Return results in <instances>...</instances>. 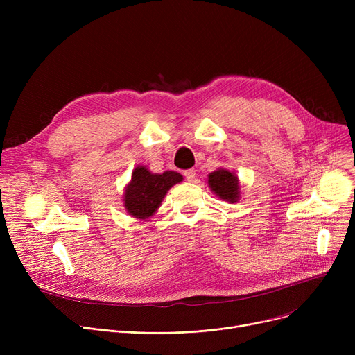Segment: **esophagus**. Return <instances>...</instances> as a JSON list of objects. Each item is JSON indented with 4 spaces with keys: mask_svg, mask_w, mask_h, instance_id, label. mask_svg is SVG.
Returning a JSON list of instances; mask_svg holds the SVG:
<instances>
[{
    "mask_svg": "<svg viewBox=\"0 0 355 355\" xmlns=\"http://www.w3.org/2000/svg\"><path fill=\"white\" fill-rule=\"evenodd\" d=\"M184 177H185V180H187V181L193 182V181L196 180V170H187V171H184Z\"/></svg>",
    "mask_w": 355,
    "mask_h": 355,
    "instance_id": "1",
    "label": "esophagus"
}]
</instances>
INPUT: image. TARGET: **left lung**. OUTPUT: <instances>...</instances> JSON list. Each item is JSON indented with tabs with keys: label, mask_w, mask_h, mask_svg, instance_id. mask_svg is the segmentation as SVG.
Masks as SVG:
<instances>
[{
	"label": "left lung",
	"mask_w": 355,
	"mask_h": 355,
	"mask_svg": "<svg viewBox=\"0 0 355 355\" xmlns=\"http://www.w3.org/2000/svg\"><path fill=\"white\" fill-rule=\"evenodd\" d=\"M209 187L223 201L237 202L240 198L239 178L234 173H230L229 170H225V168H218V170L210 173Z\"/></svg>",
	"instance_id": "left-lung-1"
}]
</instances>
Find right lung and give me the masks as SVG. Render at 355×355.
Listing matches in <instances>:
<instances>
[{
	"instance_id": "obj_1",
	"label": "right lung",
	"mask_w": 355,
	"mask_h": 355,
	"mask_svg": "<svg viewBox=\"0 0 355 355\" xmlns=\"http://www.w3.org/2000/svg\"><path fill=\"white\" fill-rule=\"evenodd\" d=\"M182 181V175L175 171L154 174L144 165H138L125 187L123 206L129 216L146 220L157 213L161 202L173 185Z\"/></svg>"
}]
</instances>
